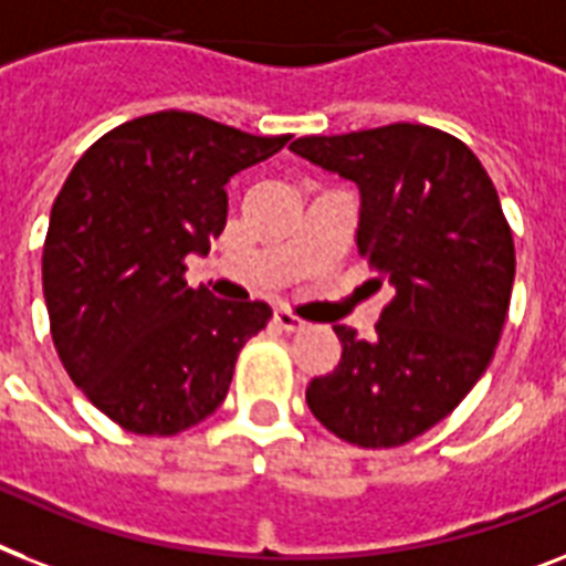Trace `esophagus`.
I'll return each instance as SVG.
<instances>
[{
  "mask_svg": "<svg viewBox=\"0 0 566 566\" xmlns=\"http://www.w3.org/2000/svg\"><path fill=\"white\" fill-rule=\"evenodd\" d=\"M273 323L279 325V328H282V331H287V334L305 328V319H298V316L293 314V311H284V307H279V311H275Z\"/></svg>",
  "mask_w": 566,
  "mask_h": 566,
  "instance_id": "obj_1",
  "label": "esophagus"
}]
</instances>
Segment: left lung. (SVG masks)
Segmentation results:
<instances>
[{"label":"left lung","mask_w":566,"mask_h":566,"mask_svg":"<svg viewBox=\"0 0 566 566\" xmlns=\"http://www.w3.org/2000/svg\"><path fill=\"white\" fill-rule=\"evenodd\" d=\"M360 188L357 252L389 279L375 337L334 325L343 357L307 384L316 421L357 448H398L457 410L489 369L514 284L512 227L471 148L427 124L291 145Z\"/></svg>","instance_id":"left-lung-1"}]
</instances>
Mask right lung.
Instances as JSON below:
<instances>
[{"label": "right lung", "instance_id": "right-lung-1", "mask_svg": "<svg viewBox=\"0 0 566 566\" xmlns=\"http://www.w3.org/2000/svg\"><path fill=\"white\" fill-rule=\"evenodd\" d=\"M291 136H252L163 109L104 133L60 188L43 243L57 357L107 418L177 436L218 410L268 302H227L186 282L188 252L227 227V182Z\"/></svg>", "mask_w": 566, "mask_h": 566}]
</instances>
